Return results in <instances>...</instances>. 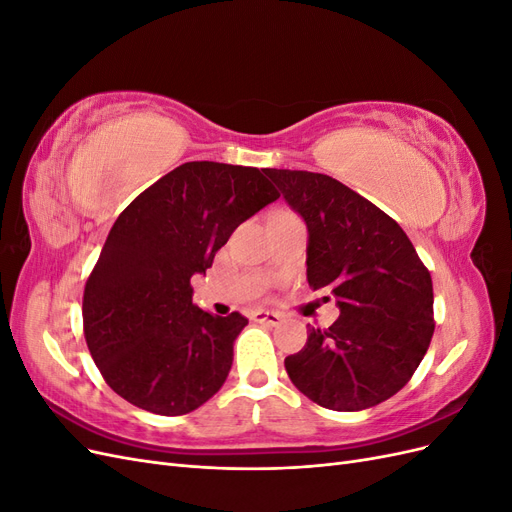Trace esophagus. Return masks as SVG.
<instances>
[{
	"mask_svg": "<svg viewBox=\"0 0 512 512\" xmlns=\"http://www.w3.org/2000/svg\"><path fill=\"white\" fill-rule=\"evenodd\" d=\"M252 320L258 324H269V327H277L282 322V316L275 312H265V309H258V312L252 314Z\"/></svg>",
	"mask_w": 512,
	"mask_h": 512,
	"instance_id": "obj_1",
	"label": "esophagus"
}]
</instances>
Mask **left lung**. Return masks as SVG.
Returning a JSON list of instances; mask_svg holds the SVG:
<instances>
[{"label": "left lung", "instance_id": "8db88e82", "mask_svg": "<svg viewBox=\"0 0 512 512\" xmlns=\"http://www.w3.org/2000/svg\"><path fill=\"white\" fill-rule=\"evenodd\" d=\"M307 226V282L335 294L339 318L286 356L314 404L359 412L393 397L433 335L431 275L401 226L348 185L307 170H262Z\"/></svg>", "mask_w": 512, "mask_h": 512}]
</instances>
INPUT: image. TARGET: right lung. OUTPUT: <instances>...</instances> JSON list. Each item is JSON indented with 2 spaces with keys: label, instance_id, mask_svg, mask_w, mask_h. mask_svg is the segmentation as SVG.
<instances>
[{
  "label": "right lung",
  "instance_id": "1",
  "mask_svg": "<svg viewBox=\"0 0 512 512\" xmlns=\"http://www.w3.org/2000/svg\"><path fill=\"white\" fill-rule=\"evenodd\" d=\"M277 198L258 168L185 162L121 211L83 294L87 348L119 397L179 416L222 389L247 318L196 307L190 280Z\"/></svg>",
  "mask_w": 512,
  "mask_h": 512
}]
</instances>
